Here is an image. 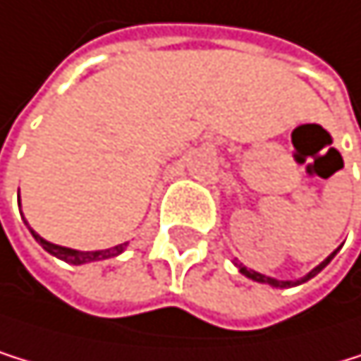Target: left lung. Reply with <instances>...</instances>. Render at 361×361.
Instances as JSON below:
<instances>
[{"instance_id": "left-lung-1", "label": "left lung", "mask_w": 361, "mask_h": 361, "mask_svg": "<svg viewBox=\"0 0 361 361\" xmlns=\"http://www.w3.org/2000/svg\"><path fill=\"white\" fill-rule=\"evenodd\" d=\"M336 254H338V250H336L334 254H331V256H326V259H324L316 269H311L302 281H276V279L265 276V274H259V271H254V269H247V267H243V265H239V271L243 274V276H247V279H252V281H256V283H267V285H271V287H293V285H300V283H305V281H309V279H314L316 274H320V271L331 263V259H334Z\"/></svg>"}]
</instances>
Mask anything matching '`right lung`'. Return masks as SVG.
Segmentation results:
<instances>
[{"label":"right lung","mask_w":361,"mask_h":361,"mask_svg":"<svg viewBox=\"0 0 361 361\" xmlns=\"http://www.w3.org/2000/svg\"><path fill=\"white\" fill-rule=\"evenodd\" d=\"M32 232V230H30ZM32 236L37 239V243L45 250L50 252L56 259L70 263V265H82V263H92V261H105V259H111V256H118L122 250L127 247V243H120L116 247H109V250H98V252H78V250H70V247H61V245H54L50 241L41 239L37 232H32Z\"/></svg>","instance_id":"right-lung-1"}]
</instances>
